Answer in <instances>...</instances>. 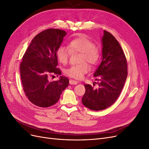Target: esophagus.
<instances>
[{"label":"esophagus","instance_id":"esophagus-1","mask_svg":"<svg viewBox=\"0 0 149 149\" xmlns=\"http://www.w3.org/2000/svg\"><path fill=\"white\" fill-rule=\"evenodd\" d=\"M70 84H73V85H75L78 84V81H77L75 80H73V79H70Z\"/></svg>","mask_w":149,"mask_h":149}]
</instances>
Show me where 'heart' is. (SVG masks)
<instances>
[{
	"instance_id": "heart-1",
	"label": "heart",
	"mask_w": 149,
	"mask_h": 149,
	"mask_svg": "<svg viewBox=\"0 0 149 149\" xmlns=\"http://www.w3.org/2000/svg\"><path fill=\"white\" fill-rule=\"evenodd\" d=\"M71 53L79 52V65H72L65 70L67 76L74 79H81L84 74L90 70L88 63L93 65L97 64L100 58V50L92 41L84 35H81L74 38L68 44V48L60 46L56 50V56L58 60L63 64H66L68 61Z\"/></svg>"
}]
</instances>
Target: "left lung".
Here are the masks:
<instances>
[{"instance_id":"1","label":"left lung","mask_w":149,"mask_h":149,"mask_svg":"<svg viewBox=\"0 0 149 149\" xmlns=\"http://www.w3.org/2000/svg\"><path fill=\"white\" fill-rule=\"evenodd\" d=\"M101 42L102 61L94 73L96 80L100 81L98 88L84 84L86 92L82 98L83 104L93 111L105 109L114 104L127 76V60L118 40L104 30Z\"/></svg>"}]
</instances>
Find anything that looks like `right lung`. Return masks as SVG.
<instances>
[{"mask_svg": "<svg viewBox=\"0 0 149 149\" xmlns=\"http://www.w3.org/2000/svg\"><path fill=\"white\" fill-rule=\"evenodd\" d=\"M66 31L49 29L37 35L32 40L20 64V76L24 92L33 104L48 107L60 100L68 87L69 79L61 76L58 81L50 82V74L60 75L56 68V50L61 45Z\"/></svg>", "mask_w": 149, "mask_h": 149, "instance_id": "1", "label": "right lung"}]
</instances>
